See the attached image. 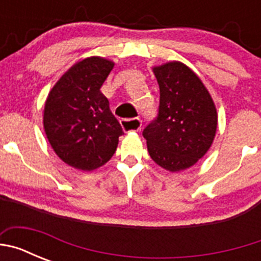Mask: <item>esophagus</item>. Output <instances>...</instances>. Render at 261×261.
I'll use <instances>...</instances> for the list:
<instances>
[{
  "mask_svg": "<svg viewBox=\"0 0 261 261\" xmlns=\"http://www.w3.org/2000/svg\"><path fill=\"white\" fill-rule=\"evenodd\" d=\"M120 124L126 132H138L142 126V120L140 117H132V119H121Z\"/></svg>",
  "mask_w": 261,
  "mask_h": 261,
  "instance_id": "esophagus-1",
  "label": "esophagus"
}]
</instances>
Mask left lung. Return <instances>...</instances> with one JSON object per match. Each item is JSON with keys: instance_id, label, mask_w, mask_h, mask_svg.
Segmentation results:
<instances>
[{"instance_id": "1", "label": "left lung", "mask_w": 261, "mask_h": 261, "mask_svg": "<svg viewBox=\"0 0 261 261\" xmlns=\"http://www.w3.org/2000/svg\"><path fill=\"white\" fill-rule=\"evenodd\" d=\"M159 85L158 115L142 136L156 165L180 171L209 150L216 136L217 111L197 75L181 62L154 68Z\"/></svg>"}]
</instances>
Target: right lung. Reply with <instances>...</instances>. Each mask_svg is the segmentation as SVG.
<instances>
[{"label": "right lung", "mask_w": 261, "mask_h": 261, "mask_svg": "<svg viewBox=\"0 0 261 261\" xmlns=\"http://www.w3.org/2000/svg\"><path fill=\"white\" fill-rule=\"evenodd\" d=\"M114 68L102 57L77 62L50 90L44 130L53 150L71 167L91 171L116 151L123 128L100 87Z\"/></svg>", "instance_id": "1"}]
</instances>
